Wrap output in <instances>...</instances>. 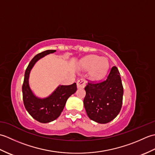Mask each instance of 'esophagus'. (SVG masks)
I'll return each mask as SVG.
<instances>
[{"mask_svg": "<svg viewBox=\"0 0 155 155\" xmlns=\"http://www.w3.org/2000/svg\"><path fill=\"white\" fill-rule=\"evenodd\" d=\"M86 84H87V81L83 78H80L77 83L78 88H84L85 86H86Z\"/></svg>", "mask_w": 155, "mask_h": 155, "instance_id": "34e87169", "label": "esophagus"}]
</instances>
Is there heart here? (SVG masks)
Returning a JSON list of instances; mask_svg holds the SVG:
<instances>
[{"label": "heart", "instance_id": "b5f03b06", "mask_svg": "<svg viewBox=\"0 0 155 155\" xmlns=\"http://www.w3.org/2000/svg\"><path fill=\"white\" fill-rule=\"evenodd\" d=\"M83 68L90 71V77L93 80H100L107 74L109 63L106 58L98 57V56L91 55L85 57L82 61Z\"/></svg>", "mask_w": 155, "mask_h": 155}]
</instances>
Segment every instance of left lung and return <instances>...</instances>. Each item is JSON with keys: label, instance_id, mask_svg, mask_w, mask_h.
<instances>
[{"label": "left lung", "instance_id": "left-lung-1", "mask_svg": "<svg viewBox=\"0 0 155 155\" xmlns=\"http://www.w3.org/2000/svg\"><path fill=\"white\" fill-rule=\"evenodd\" d=\"M84 106L88 117L97 123H109L120 113L123 87L117 67H112L106 80L89 81L84 87Z\"/></svg>", "mask_w": 155, "mask_h": 155}]
</instances>
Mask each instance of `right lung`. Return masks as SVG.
I'll list each match as a JSON object with an SVG mask.
<instances>
[{
    "label": "right lung",
    "mask_w": 155,
    "mask_h": 155,
    "mask_svg": "<svg viewBox=\"0 0 155 155\" xmlns=\"http://www.w3.org/2000/svg\"><path fill=\"white\" fill-rule=\"evenodd\" d=\"M55 50H47L38 53L32 59L26 69L25 78L22 87V98L25 107L31 116L42 123H50L60 116L68 97L74 94L77 89L75 83L70 85H61L48 97L39 98L32 93L28 84V77L34 64L41 58Z\"/></svg>",
    "instance_id": "1"
}]
</instances>
